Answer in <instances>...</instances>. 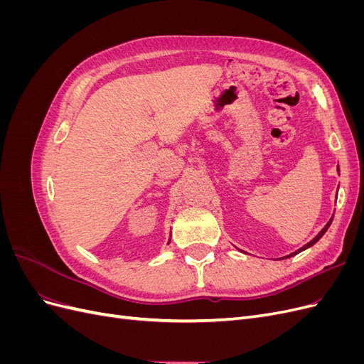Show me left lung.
<instances>
[{
	"label": "left lung",
	"mask_w": 364,
	"mask_h": 364,
	"mask_svg": "<svg viewBox=\"0 0 364 364\" xmlns=\"http://www.w3.org/2000/svg\"><path fill=\"white\" fill-rule=\"evenodd\" d=\"M331 222H333V218H331V220H329V222H328V225H326V226H325V228H323V229L321 230V232H318V234H317V235H316V237H314V238H313V240L310 241V243H308V245H305V246H304L302 249H299V250H296L294 253H291V255H289L287 258H290V257H293V255H297V253H299V252H302V250H305V249H308V247H311L313 245H316V243H317V241H318V240H321V238L323 237V234H325V232H326V230H328V228H329V225H331Z\"/></svg>",
	"instance_id": "obj_1"
}]
</instances>
